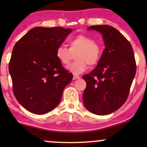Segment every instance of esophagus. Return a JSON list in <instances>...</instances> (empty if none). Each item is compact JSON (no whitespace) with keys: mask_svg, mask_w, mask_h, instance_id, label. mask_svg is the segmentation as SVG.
<instances>
[{"mask_svg":"<svg viewBox=\"0 0 147 147\" xmlns=\"http://www.w3.org/2000/svg\"><path fill=\"white\" fill-rule=\"evenodd\" d=\"M80 79V77H79V75H73V79L75 80V79Z\"/></svg>","mask_w":147,"mask_h":147,"instance_id":"34e87169","label":"esophagus"}]
</instances>
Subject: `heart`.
<instances>
[{
	"instance_id": "heart-1",
	"label": "heart",
	"mask_w": 147,
	"mask_h": 147,
	"mask_svg": "<svg viewBox=\"0 0 147 147\" xmlns=\"http://www.w3.org/2000/svg\"><path fill=\"white\" fill-rule=\"evenodd\" d=\"M68 48L63 45L58 46L55 50V57L63 65L70 63L72 54H75L76 61L68 67L74 74H81L90 66L97 65L102 56V45L95 41L92 37L80 34L68 41Z\"/></svg>"
}]
</instances>
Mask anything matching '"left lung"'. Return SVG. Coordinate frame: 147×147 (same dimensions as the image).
I'll return each instance as SVG.
<instances>
[{
	"label": "left lung",
	"instance_id": "8db88e82",
	"mask_svg": "<svg viewBox=\"0 0 147 147\" xmlns=\"http://www.w3.org/2000/svg\"><path fill=\"white\" fill-rule=\"evenodd\" d=\"M88 30L102 34L106 48L96 68L82 78L86 82L84 106L99 115L110 114L125 103L136 73L134 52L130 42L110 25H92Z\"/></svg>",
	"mask_w": 147,
	"mask_h": 147
}]
</instances>
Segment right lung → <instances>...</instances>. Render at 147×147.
<instances>
[{"label":"right lung","mask_w":147,"mask_h":147,"mask_svg":"<svg viewBox=\"0 0 147 147\" xmlns=\"http://www.w3.org/2000/svg\"><path fill=\"white\" fill-rule=\"evenodd\" d=\"M72 31L61 27H36L14 46L9 63L13 92L30 112L41 115L55 109L72 81V74L55 57L57 48Z\"/></svg>","instance_id":"add662e5"}]
</instances>
